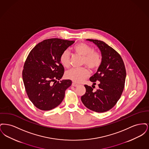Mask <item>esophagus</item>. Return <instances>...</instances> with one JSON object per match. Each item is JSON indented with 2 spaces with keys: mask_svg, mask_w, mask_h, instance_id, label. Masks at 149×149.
<instances>
[{
  "mask_svg": "<svg viewBox=\"0 0 149 149\" xmlns=\"http://www.w3.org/2000/svg\"><path fill=\"white\" fill-rule=\"evenodd\" d=\"M72 85L73 86H78V84H77V83L73 82V83H72Z\"/></svg>",
  "mask_w": 149,
  "mask_h": 149,
  "instance_id": "esophagus-1",
  "label": "esophagus"
}]
</instances>
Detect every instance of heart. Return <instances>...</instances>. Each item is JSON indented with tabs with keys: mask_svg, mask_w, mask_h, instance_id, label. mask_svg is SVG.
Here are the masks:
<instances>
[{
	"mask_svg": "<svg viewBox=\"0 0 149 149\" xmlns=\"http://www.w3.org/2000/svg\"><path fill=\"white\" fill-rule=\"evenodd\" d=\"M73 50L77 54L83 56V63L93 70L98 69L102 63V57L99 52L93 51L89 45L81 42L75 45ZM61 64L65 68L70 66V54L68 50H65L60 57ZM89 75V71L86 68L80 69H71L66 71V78L73 81L80 83L83 81Z\"/></svg>",
	"mask_w": 149,
	"mask_h": 149,
	"instance_id": "heart-1",
	"label": "heart"
}]
</instances>
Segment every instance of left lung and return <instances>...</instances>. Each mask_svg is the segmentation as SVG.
I'll list each match as a JSON object with an SVG mask.
<instances>
[{
    "label": "left lung",
    "mask_w": 149,
    "mask_h": 149,
    "mask_svg": "<svg viewBox=\"0 0 149 149\" xmlns=\"http://www.w3.org/2000/svg\"><path fill=\"white\" fill-rule=\"evenodd\" d=\"M99 48L102 54V63L97 72L89 80L99 89L93 91L90 86L85 85L86 92L81 96L84 105L93 111L102 113L112 108L120 98L126 77L125 64L120 54L103 41L87 39Z\"/></svg>",
    "instance_id": "left-lung-1"
}]
</instances>
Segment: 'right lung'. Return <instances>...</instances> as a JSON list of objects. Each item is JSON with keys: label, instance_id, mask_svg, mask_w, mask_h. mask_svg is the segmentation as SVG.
<instances>
[{"label": "right lung", "instance_id": "right-lung-1", "mask_svg": "<svg viewBox=\"0 0 149 149\" xmlns=\"http://www.w3.org/2000/svg\"><path fill=\"white\" fill-rule=\"evenodd\" d=\"M74 41L60 38L43 40L31 51L23 66L22 78L29 99L42 111H49L63 100L70 80H60L64 73L61 54Z\"/></svg>", "mask_w": 149, "mask_h": 149}]
</instances>
